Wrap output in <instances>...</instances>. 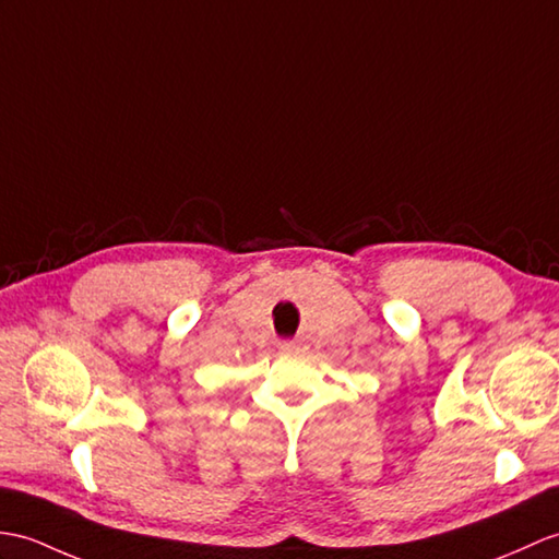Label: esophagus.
Returning a JSON list of instances; mask_svg holds the SVG:
<instances>
[{
	"mask_svg": "<svg viewBox=\"0 0 559 559\" xmlns=\"http://www.w3.org/2000/svg\"><path fill=\"white\" fill-rule=\"evenodd\" d=\"M278 347H281V349H295V347H297V341L283 338V341H278Z\"/></svg>",
	"mask_w": 559,
	"mask_h": 559,
	"instance_id": "obj_1",
	"label": "esophagus"
}]
</instances>
